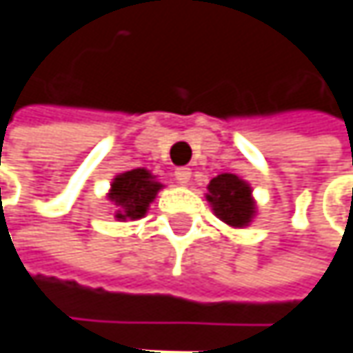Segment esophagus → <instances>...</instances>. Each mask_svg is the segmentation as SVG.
Here are the masks:
<instances>
[{"mask_svg":"<svg viewBox=\"0 0 353 353\" xmlns=\"http://www.w3.org/2000/svg\"><path fill=\"white\" fill-rule=\"evenodd\" d=\"M190 177H192V172H190V168H177V170H176L177 183H188V181H190Z\"/></svg>","mask_w":353,"mask_h":353,"instance_id":"34e87169","label":"esophagus"}]
</instances>
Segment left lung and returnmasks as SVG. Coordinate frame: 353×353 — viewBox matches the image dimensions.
Listing matches in <instances>:
<instances>
[{
    "instance_id": "1",
    "label": "left lung",
    "mask_w": 353,
    "mask_h": 353,
    "mask_svg": "<svg viewBox=\"0 0 353 353\" xmlns=\"http://www.w3.org/2000/svg\"><path fill=\"white\" fill-rule=\"evenodd\" d=\"M208 202L220 220L230 226H246L254 214L250 188L234 174H220L208 185Z\"/></svg>"
}]
</instances>
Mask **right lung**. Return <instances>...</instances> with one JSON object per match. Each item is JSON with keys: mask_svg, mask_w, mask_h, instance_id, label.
Returning <instances> with one entry per match:
<instances>
[{"mask_svg": "<svg viewBox=\"0 0 353 353\" xmlns=\"http://www.w3.org/2000/svg\"><path fill=\"white\" fill-rule=\"evenodd\" d=\"M161 190V183L155 181L147 170H131L114 177L109 200L117 206V218L137 220L141 218L155 194Z\"/></svg>", "mask_w": 353, "mask_h": 353, "instance_id": "obj_1", "label": "right lung"}]
</instances>
